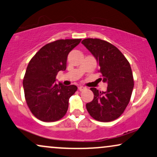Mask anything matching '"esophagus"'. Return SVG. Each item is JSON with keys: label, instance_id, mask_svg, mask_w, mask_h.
<instances>
[{"label": "esophagus", "instance_id": "1", "mask_svg": "<svg viewBox=\"0 0 157 157\" xmlns=\"http://www.w3.org/2000/svg\"><path fill=\"white\" fill-rule=\"evenodd\" d=\"M86 87H83V86H80L78 88V89H79V90H80V91H82V90H84L85 89H86Z\"/></svg>", "mask_w": 157, "mask_h": 157}]
</instances>
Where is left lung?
Wrapping results in <instances>:
<instances>
[{"label":"left lung","instance_id":"left-lung-1","mask_svg":"<svg viewBox=\"0 0 157 157\" xmlns=\"http://www.w3.org/2000/svg\"><path fill=\"white\" fill-rule=\"evenodd\" d=\"M82 44L99 63V71L102 77L99 80L107 83L106 91L90 88L94 97L86 104L87 110L95 120L112 121L121 116L130 101L134 88L130 64L116 47L106 41L85 39Z\"/></svg>","mask_w":157,"mask_h":157}]
</instances>
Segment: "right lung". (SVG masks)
Segmentation results:
<instances>
[{
    "label": "right lung",
    "mask_w": 157,
    "mask_h": 157,
    "mask_svg": "<svg viewBox=\"0 0 157 157\" xmlns=\"http://www.w3.org/2000/svg\"><path fill=\"white\" fill-rule=\"evenodd\" d=\"M81 39H60L42 47L31 58L23 79L26 102L38 119L56 121L65 116L75 85L56 84V75L67 69V56Z\"/></svg>",
    "instance_id": "1"
}]
</instances>
